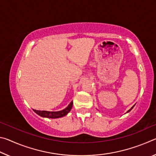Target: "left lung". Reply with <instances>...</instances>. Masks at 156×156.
<instances>
[{"mask_svg":"<svg viewBox=\"0 0 156 156\" xmlns=\"http://www.w3.org/2000/svg\"><path fill=\"white\" fill-rule=\"evenodd\" d=\"M134 106H135V105H133V107H132L131 108V109H129V110L127 111V112H126V113H128V112H130V111H131V110L132 109H133V107H134Z\"/></svg>","mask_w":156,"mask_h":156,"instance_id":"left-lung-1","label":"left lung"}]
</instances>
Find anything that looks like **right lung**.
Instances as JSON below:
<instances>
[{
  "label": "right lung",
  "mask_w": 156,
  "mask_h": 156,
  "mask_svg": "<svg viewBox=\"0 0 156 156\" xmlns=\"http://www.w3.org/2000/svg\"><path fill=\"white\" fill-rule=\"evenodd\" d=\"M73 106V101H72L69 104L68 106L65 109H62L58 112H48V111H39L33 109L34 112L37 113L38 115L41 116L43 118H62L67 114L72 109Z\"/></svg>",
  "instance_id": "obj_1"
}]
</instances>
